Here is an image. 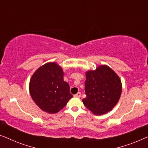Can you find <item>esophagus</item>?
I'll return each mask as SVG.
<instances>
[{
  "label": "esophagus",
  "mask_w": 148,
  "mask_h": 148,
  "mask_svg": "<svg viewBox=\"0 0 148 148\" xmlns=\"http://www.w3.org/2000/svg\"><path fill=\"white\" fill-rule=\"evenodd\" d=\"M75 97H76V98H80L81 97V93L80 92H78L77 94H76L75 95H74Z\"/></svg>",
  "instance_id": "34e87169"
}]
</instances>
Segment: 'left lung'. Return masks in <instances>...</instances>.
<instances>
[{
    "mask_svg": "<svg viewBox=\"0 0 148 148\" xmlns=\"http://www.w3.org/2000/svg\"><path fill=\"white\" fill-rule=\"evenodd\" d=\"M86 75V97L82 100L85 106L96 115L110 111L118 103L122 92L119 77L107 65L88 71Z\"/></svg>",
    "mask_w": 148,
    "mask_h": 148,
    "instance_id": "1",
    "label": "left lung"
}]
</instances>
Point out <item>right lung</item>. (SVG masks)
<instances>
[{"instance_id": "add662e5", "label": "right lung", "mask_w": 148, "mask_h": 148, "mask_svg": "<svg viewBox=\"0 0 148 148\" xmlns=\"http://www.w3.org/2000/svg\"><path fill=\"white\" fill-rule=\"evenodd\" d=\"M63 75L62 69L53 62L40 66L32 76L30 95L41 110L50 114L59 112L73 97Z\"/></svg>"}]
</instances>
